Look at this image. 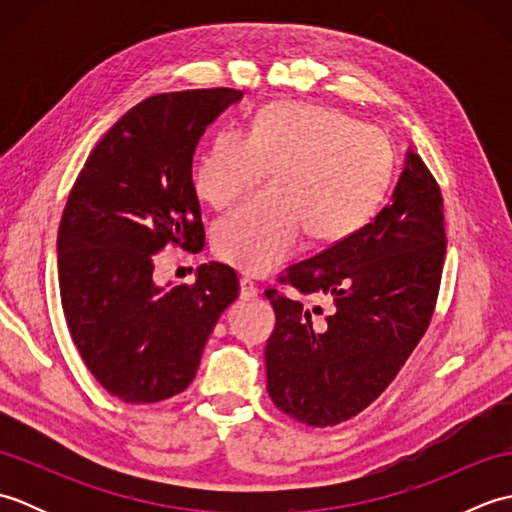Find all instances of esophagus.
Segmentation results:
<instances>
[{
    "instance_id": "obj_1",
    "label": "esophagus",
    "mask_w": 512,
    "mask_h": 512,
    "mask_svg": "<svg viewBox=\"0 0 512 512\" xmlns=\"http://www.w3.org/2000/svg\"><path fill=\"white\" fill-rule=\"evenodd\" d=\"M239 297H242V299H255L257 297V286L248 277L239 279Z\"/></svg>"
}]
</instances>
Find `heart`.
<instances>
[{
    "label": "heart",
    "mask_w": 512,
    "mask_h": 512,
    "mask_svg": "<svg viewBox=\"0 0 512 512\" xmlns=\"http://www.w3.org/2000/svg\"><path fill=\"white\" fill-rule=\"evenodd\" d=\"M275 169V189L215 226L224 264L266 275L299 248L341 242L376 213L394 171V149L376 127L330 107L277 103L259 112L246 134L220 132L193 162L191 182L213 209H228Z\"/></svg>",
    "instance_id": "obj_1"
}]
</instances>
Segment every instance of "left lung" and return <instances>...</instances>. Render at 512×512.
<instances>
[{
    "label": "left lung",
    "mask_w": 512,
    "mask_h": 512,
    "mask_svg": "<svg viewBox=\"0 0 512 512\" xmlns=\"http://www.w3.org/2000/svg\"><path fill=\"white\" fill-rule=\"evenodd\" d=\"M447 253L442 191L409 151L391 202L372 222L288 268L279 284L330 301L308 308L268 288V396L290 418L334 427L383 394L427 332Z\"/></svg>",
    "instance_id": "1"
}]
</instances>
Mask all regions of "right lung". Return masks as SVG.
<instances>
[{
    "label": "right lung",
    "instance_id": "obj_1",
    "mask_svg": "<svg viewBox=\"0 0 512 512\" xmlns=\"http://www.w3.org/2000/svg\"><path fill=\"white\" fill-rule=\"evenodd\" d=\"M242 96L211 88L140 101L90 151L65 202L57 237L65 323L92 376L129 405L187 389L239 295L231 266L202 264L193 284L178 286H158L154 268L162 248H204L193 154Z\"/></svg>",
    "mask_w": 512,
    "mask_h": 512
}]
</instances>
